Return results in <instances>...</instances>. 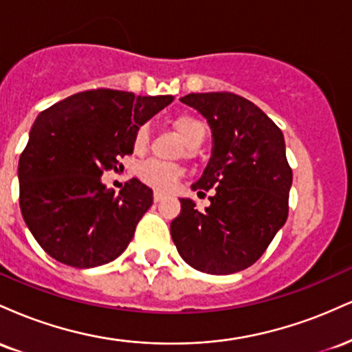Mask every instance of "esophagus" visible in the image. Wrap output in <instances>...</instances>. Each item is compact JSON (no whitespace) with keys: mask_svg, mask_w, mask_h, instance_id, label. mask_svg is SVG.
Segmentation results:
<instances>
[{"mask_svg":"<svg viewBox=\"0 0 352 352\" xmlns=\"http://www.w3.org/2000/svg\"><path fill=\"white\" fill-rule=\"evenodd\" d=\"M164 200V195L160 192H155L153 193V201H155V204H159V201H162Z\"/></svg>","mask_w":352,"mask_h":352,"instance_id":"esophagus-1","label":"esophagus"}]
</instances>
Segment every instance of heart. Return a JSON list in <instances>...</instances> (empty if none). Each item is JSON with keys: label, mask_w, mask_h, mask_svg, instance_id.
<instances>
[{"label": "heart", "mask_w": 352, "mask_h": 352, "mask_svg": "<svg viewBox=\"0 0 352 352\" xmlns=\"http://www.w3.org/2000/svg\"><path fill=\"white\" fill-rule=\"evenodd\" d=\"M173 129L185 140L190 148H199L207 137V125L201 119L192 114H180L172 120ZM151 142V129L148 125L140 124L132 135V145L135 152H144ZM182 175V168L177 164L162 162V160H145L137 167V177L148 187L168 192Z\"/></svg>", "instance_id": "b5f03b06"}]
</instances>
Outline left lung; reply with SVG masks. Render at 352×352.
Here are the masks:
<instances>
[{
  "label": "left lung",
  "instance_id": "1",
  "mask_svg": "<svg viewBox=\"0 0 352 352\" xmlns=\"http://www.w3.org/2000/svg\"><path fill=\"white\" fill-rule=\"evenodd\" d=\"M182 102L212 127V159L192 188L200 195L213 188V195L205 212L180 200L172 240L199 272H241L258 261L288 217L293 172L283 132L252 100L233 92L188 94Z\"/></svg>",
  "mask_w": 352,
  "mask_h": 352
}]
</instances>
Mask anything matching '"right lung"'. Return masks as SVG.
Returning a JSON list of instances; mask_svg holds the SVG:
<instances>
[{"mask_svg":"<svg viewBox=\"0 0 352 352\" xmlns=\"http://www.w3.org/2000/svg\"><path fill=\"white\" fill-rule=\"evenodd\" d=\"M172 96L89 89L36 117L18 165L19 208L39 246L59 263L94 268L116 260L152 205L137 179L119 193L100 184L134 151L140 124Z\"/></svg>","mask_w":352,"mask_h":352,"instance_id":"obj_1","label":"right lung"}]
</instances>
